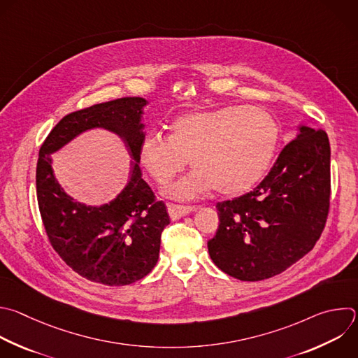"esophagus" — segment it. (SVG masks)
<instances>
[{"label": "esophagus", "instance_id": "1", "mask_svg": "<svg viewBox=\"0 0 358 358\" xmlns=\"http://www.w3.org/2000/svg\"><path fill=\"white\" fill-rule=\"evenodd\" d=\"M195 209H196V206H189V205H176V203L167 205V210H169L171 220H177V219L194 212Z\"/></svg>", "mask_w": 358, "mask_h": 358}]
</instances>
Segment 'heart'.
Returning a JSON list of instances; mask_svg holds the SVG:
<instances>
[{"label": "heart", "instance_id": "b5f03b06", "mask_svg": "<svg viewBox=\"0 0 358 358\" xmlns=\"http://www.w3.org/2000/svg\"><path fill=\"white\" fill-rule=\"evenodd\" d=\"M280 128L274 116L257 106H222L176 116L169 136L149 134L138 157L150 178L164 185L187 166L188 176L166 189L176 199H192L210 187L220 195H239L266 174Z\"/></svg>", "mask_w": 358, "mask_h": 358}]
</instances>
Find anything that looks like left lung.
<instances>
[{
  "instance_id": "obj_1",
  "label": "left lung",
  "mask_w": 358,
  "mask_h": 358,
  "mask_svg": "<svg viewBox=\"0 0 358 358\" xmlns=\"http://www.w3.org/2000/svg\"><path fill=\"white\" fill-rule=\"evenodd\" d=\"M329 199V138L301 125L253 191L216 203L220 223L208 242L212 262L242 281L281 274L313 249Z\"/></svg>"
}]
</instances>
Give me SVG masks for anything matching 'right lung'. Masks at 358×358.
Listing matches in <instances>:
<instances>
[{
	"instance_id": "1",
	"label": "right lung",
	"mask_w": 358,
	"mask_h": 358,
	"mask_svg": "<svg viewBox=\"0 0 358 358\" xmlns=\"http://www.w3.org/2000/svg\"><path fill=\"white\" fill-rule=\"evenodd\" d=\"M146 103L145 98L125 96L71 112L39 150L36 194L50 245L69 267L92 282L122 287L146 277L159 260L162 231L170 223L164 202L156 201L139 167ZM91 129L121 137L134 160L126 188L99 207L77 203L66 194L54 177L50 157Z\"/></svg>"
}]
</instances>
